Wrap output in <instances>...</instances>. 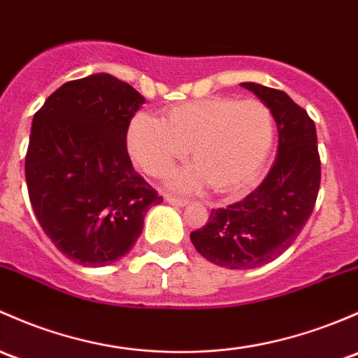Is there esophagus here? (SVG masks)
I'll list each match as a JSON object with an SVG mask.
<instances>
[{
    "label": "esophagus",
    "instance_id": "34e87169",
    "mask_svg": "<svg viewBox=\"0 0 358 358\" xmlns=\"http://www.w3.org/2000/svg\"><path fill=\"white\" fill-rule=\"evenodd\" d=\"M166 202H168V204H171V206H176V208H185V206L189 204V201H187V199L175 197V195H168Z\"/></svg>",
    "mask_w": 358,
    "mask_h": 358
}]
</instances>
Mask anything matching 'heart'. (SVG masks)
Returning a JSON list of instances; mask_svg holds the SVG:
<instances>
[{
  "instance_id": "b5f03b06",
  "label": "heart",
  "mask_w": 358,
  "mask_h": 358,
  "mask_svg": "<svg viewBox=\"0 0 358 358\" xmlns=\"http://www.w3.org/2000/svg\"><path fill=\"white\" fill-rule=\"evenodd\" d=\"M274 142L273 113L262 101L208 97L168 108L164 118L137 113L127 130L131 159L163 178L192 154L195 164L171 178V189L233 195L254 185Z\"/></svg>"
}]
</instances>
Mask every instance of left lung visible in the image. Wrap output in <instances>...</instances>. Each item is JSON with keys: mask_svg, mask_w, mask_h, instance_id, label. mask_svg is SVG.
<instances>
[{"mask_svg": "<svg viewBox=\"0 0 358 358\" xmlns=\"http://www.w3.org/2000/svg\"><path fill=\"white\" fill-rule=\"evenodd\" d=\"M273 113L278 152L261 185L243 201L210 210L190 233L195 250L227 269H254L274 261L306 227L317 199L321 161L315 125L283 90L243 82Z\"/></svg>", "mask_w": 358, "mask_h": 358, "instance_id": "1", "label": "left lung"}]
</instances>
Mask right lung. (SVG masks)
I'll list each match as a JSON object with an SVG mask.
<instances>
[{
  "label": "right lung",
  "mask_w": 358,
  "mask_h": 358,
  "mask_svg": "<svg viewBox=\"0 0 358 358\" xmlns=\"http://www.w3.org/2000/svg\"><path fill=\"white\" fill-rule=\"evenodd\" d=\"M145 103L110 73L63 84L34 115L25 180L34 214L65 257L101 268L123 257L163 202L135 171L127 130Z\"/></svg>",
  "instance_id": "obj_1"
}]
</instances>
